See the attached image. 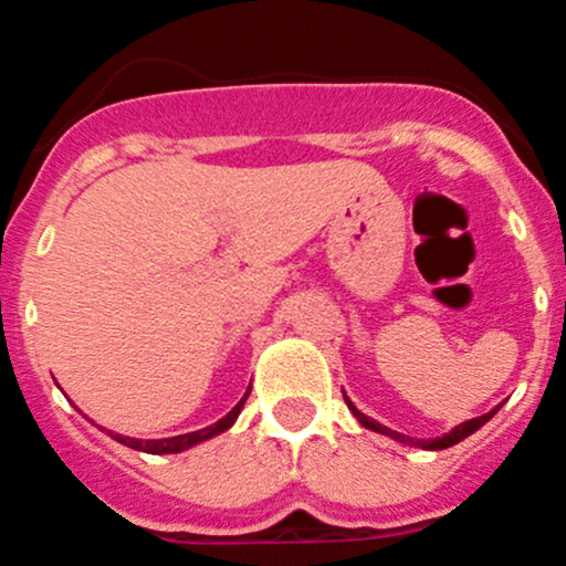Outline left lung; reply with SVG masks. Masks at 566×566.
Here are the masks:
<instances>
[{
	"label": "left lung",
	"mask_w": 566,
	"mask_h": 566,
	"mask_svg": "<svg viewBox=\"0 0 566 566\" xmlns=\"http://www.w3.org/2000/svg\"><path fill=\"white\" fill-rule=\"evenodd\" d=\"M343 399H346V405H348L350 412H354V418L359 420V423L365 426V428H369V431H375V433H382V437H391L394 441H399V444H407V447H420V450H447V447H452V444H458V441L469 439L473 431H479V428H482L484 423H490V418H492V415H495L497 409L503 407V405L492 407L490 412L479 415V418H471V420H465V423L454 426L452 431L441 433V437H433V439H412V437H407V433H399V431H394V428L382 426V423H378V420H373V418H369V415L359 412V409H356L354 401H350L348 396H346V391H343Z\"/></svg>",
	"instance_id": "left-lung-1"
}]
</instances>
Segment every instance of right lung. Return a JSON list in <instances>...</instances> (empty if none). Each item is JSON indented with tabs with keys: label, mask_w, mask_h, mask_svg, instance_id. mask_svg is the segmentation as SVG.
Masks as SVG:
<instances>
[{
	"label": "right lung",
	"mask_w": 566,
	"mask_h": 566,
	"mask_svg": "<svg viewBox=\"0 0 566 566\" xmlns=\"http://www.w3.org/2000/svg\"><path fill=\"white\" fill-rule=\"evenodd\" d=\"M250 388H252V386H250ZM250 388H247V394L242 396V401H239V405L233 407L231 412L226 415V418H220L218 423H212V426H207V428H199V431H191V433H180V437H167V439H135V437H125V433H116V431H108V428L97 426L95 420H90L87 415L82 412V409H80V412L84 415V418L90 420V423L101 428L103 433H108V437H112L114 441H119V444L129 447V450H138V452H146V454H178V452H186V450H191V447L201 444V441L216 439V437H220V433H223V431H229V428H231L233 423H237L239 412H242L247 396H250Z\"/></svg>",
	"instance_id": "obj_1"
}]
</instances>
